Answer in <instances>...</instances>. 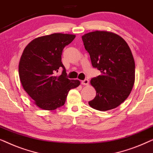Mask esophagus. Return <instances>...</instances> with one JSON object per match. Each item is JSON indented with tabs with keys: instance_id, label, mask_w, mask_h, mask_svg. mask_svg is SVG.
Returning a JSON list of instances; mask_svg holds the SVG:
<instances>
[{
	"instance_id": "obj_1",
	"label": "esophagus",
	"mask_w": 153,
	"mask_h": 153,
	"mask_svg": "<svg viewBox=\"0 0 153 153\" xmlns=\"http://www.w3.org/2000/svg\"><path fill=\"white\" fill-rule=\"evenodd\" d=\"M81 84L83 85H88L89 84V81L88 79H85V80L81 81Z\"/></svg>"
}]
</instances>
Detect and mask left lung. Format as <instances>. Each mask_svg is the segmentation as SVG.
I'll use <instances>...</instances> for the list:
<instances>
[{"label":"left lung","instance_id":"obj_1","mask_svg":"<svg viewBox=\"0 0 153 153\" xmlns=\"http://www.w3.org/2000/svg\"><path fill=\"white\" fill-rule=\"evenodd\" d=\"M93 68L101 74L91 81L96 96L88 104L106 111L120 105L128 97L135 81V62L130 48L123 37L106 30L82 36Z\"/></svg>","mask_w":153,"mask_h":153}]
</instances>
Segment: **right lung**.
<instances>
[{"label":"right lung","instance_id":"right-lung-1","mask_svg":"<svg viewBox=\"0 0 153 153\" xmlns=\"http://www.w3.org/2000/svg\"><path fill=\"white\" fill-rule=\"evenodd\" d=\"M76 37L56 33L38 37L25 47L19 63V74L24 91L44 110L52 111L65 103L71 89L80 85L79 80L66 77L61 62L62 50ZM63 69L61 75L57 72Z\"/></svg>","mask_w":153,"mask_h":153}]
</instances>
